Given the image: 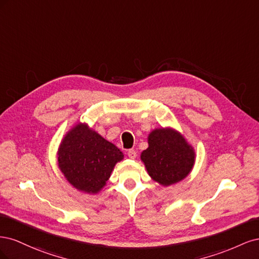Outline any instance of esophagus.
<instances>
[{"label":"esophagus","instance_id":"34e87169","mask_svg":"<svg viewBox=\"0 0 259 259\" xmlns=\"http://www.w3.org/2000/svg\"><path fill=\"white\" fill-rule=\"evenodd\" d=\"M127 155H128L130 159H135L137 156V153H136L134 149H130V150L127 151Z\"/></svg>","mask_w":259,"mask_h":259}]
</instances>
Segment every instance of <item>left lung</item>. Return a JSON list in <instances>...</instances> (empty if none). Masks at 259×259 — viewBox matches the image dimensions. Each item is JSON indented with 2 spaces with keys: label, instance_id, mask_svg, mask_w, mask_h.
<instances>
[{
  "label": "left lung",
  "instance_id": "8db88e82",
  "mask_svg": "<svg viewBox=\"0 0 259 259\" xmlns=\"http://www.w3.org/2000/svg\"><path fill=\"white\" fill-rule=\"evenodd\" d=\"M149 147L142 152L148 174L163 186L176 184L190 173L194 150L175 130L159 128L148 137Z\"/></svg>",
  "mask_w": 259,
  "mask_h": 259
}]
</instances>
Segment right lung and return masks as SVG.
I'll use <instances>...</instances> for the list:
<instances>
[{"label": "right lung", "instance_id": "right-lung-1", "mask_svg": "<svg viewBox=\"0 0 259 259\" xmlns=\"http://www.w3.org/2000/svg\"><path fill=\"white\" fill-rule=\"evenodd\" d=\"M123 153L86 124L79 123L62 140L58 166L77 190L97 193L101 190Z\"/></svg>", "mask_w": 259, "mask_h": 259}]
</instances>
